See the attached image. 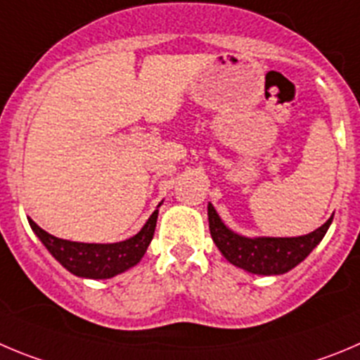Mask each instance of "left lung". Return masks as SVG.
<instances>
[{"label":"left lung","mask_w":360,"mask_h":360,"mask_svg":"<svg viewBox=\"0 0 360 360\" xmlns=\"http://www.w3.org/2000/svg\"><path fill=\"white\" fill-rule=\"evenodd\" d=\"M207 218H210L211 238L229 263L250 274L281 275L290 271L311 254L312 248L323 240L334 217L305 236L254 238V240L227 229L211 204L207 206Z\"/></svg>","instance_id":"obj_1"}]
</instances>
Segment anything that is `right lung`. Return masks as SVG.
<instances>
[{
    "label": "right lung",
    "mask_w": 360,
    "mask_h": 360,
    "mask_svg": "<svg viewBox=\"0 0 360 360\" xmlns=\"http://www.w3.org/2000/svg\"><path fill=\"white\" fill-rule=\"evenodd\" d=\"M158 210L150 214L139 234L120 243H78V241L60 240L46 233L33 220H28L37 236L53 254L56 261L70 274L86 278H110L134 266L146 254L156 229Z\"/></svg>",
    "instance_id": "add662e5"
}]
</instances>
